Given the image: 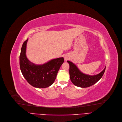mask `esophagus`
<instances>
[{"mask_svg": "<svg viewBox=\"0 0 122 122\" xmlns=\"http://www.w3.org/2000/svg\"><path fill=\"white\" fill-rule=\"evenodd\" d=\"M64 59H65V60L66 61H67L68 60H69V57L68 56L66 55V56H64Z\"/></svg>", "mask_w": 122, "mask_h": 122, "instance_id": "esophagus-1", "label": "esophagus"}]
</instances>
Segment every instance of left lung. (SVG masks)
Wrapping results in <instances>:
<instances>
[{"label":"left lung","instance_id":"8db88e82","mask_svg":"<svg viewBox=\"0 0 122 122\" xmlns=\"http://www.w3.org/2000/svg\"><path fill=\"white\" fill-rule=\"evenodd\" d=\"M67 62L69 65V75L71 82L74 85L81 88L88 87L96 83L102 77L106 69L105 66L99 74L90 75L82 73L72 62L68 61Z\"/></svg>","mask_w":122,"mask_h":122}]
</instances>
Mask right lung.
Returning a JSON list of instances; mask_svg holds the SVG:
<instances>
[{
  "label": "right lung",
  "instance_id": "right-lung-1",
  "mask_svg": "<svg viewBox=\"0 0 122 122\" xmlns=\"http://www.w3.org/2000/svg\"><path fill=\"white\" fill-rule=\"evenodd\" d=\"M28 39L23 43L20 55V67L23 76L28 82L36 88H47L53 84L63 57L51 60L43 65H35L28 59L26 55Z\"/></svg>",
  "mask_w": 122,
  "mask_h": 122
}]
</instances>
